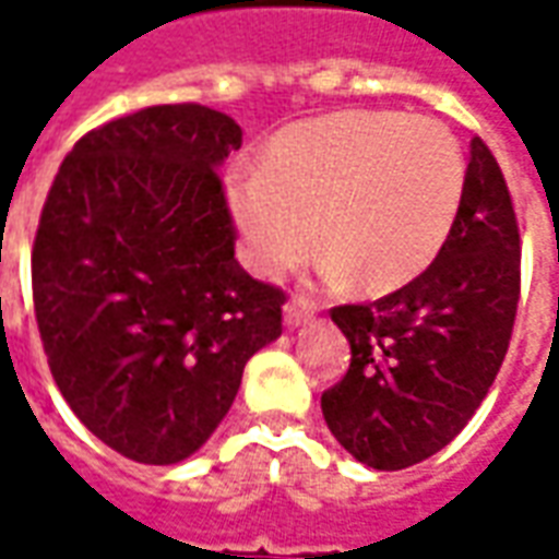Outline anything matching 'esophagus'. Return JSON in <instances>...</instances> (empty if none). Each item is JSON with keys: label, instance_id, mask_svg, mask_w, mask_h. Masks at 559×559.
I'll use <instances>...</instances> for the list:
<instances>
[{"label": "esophagus", "instance_id": "1", "mask_svg": "<svg viewBox=\"0 0 559 559\" xmlns=\"http://www.w3.org/2000/svg\"><path fill=\"white\" fill-rule=\"evenodd\" d=\"M314 317V308L305 302H287L284 305V326L287 329H296L302 326V323H308Z\"/></svg>", "mask_w": 559, "mask_h": 559}]
</instances>
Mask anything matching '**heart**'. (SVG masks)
<instances>
[{
	"label": "heart",
	"instance_id": "b5f03b06",
	"mask_svg": "<svg viewBox=\"0 0 559 559\" xmlns=\"http://www.w3.org/2000/svg\"><path fill=\"white\" fill-rule=\"evenodd\" d=\"M464 176L461 146L440 122L344 110L278 131L260 170L230 176L227 212L260 278L305 260L320 230L329 278L389 293L443 251Z\"/></svg>",
	"mask_w": 559,
	"mask_h": 559
}]
</instances>
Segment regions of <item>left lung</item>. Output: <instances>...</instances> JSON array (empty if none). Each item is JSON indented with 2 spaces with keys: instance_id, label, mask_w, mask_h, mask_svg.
<instances>
[{
  "instance_id": "1",
  "label": "left lung",
  "mask_w": 559,
  "mask_h": 559,
  "mask_svg": "<svg viewBox=\"0 0 559 559\" xmlns=\"http://www.w3.org/2000/svg\"><path fill=\"white\" fill-rule=\"evenodd\" d=\"M521 236L500 164L469 143L461 212L419 278L368 305L332 308L350 368L323 392L329 431L374 469L419 464L455 440L509 350Z\"/></svg>"
}]
</instances>
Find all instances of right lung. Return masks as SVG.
Returning <instances> with one entry per match:
<instances>
[{
	"label": "right lung",
	"mask_w": 559,
	"mask_h": 559,
	"mask_svg": "<svg viewBox=\"0 0 559 559\" xmlns=\"http://www.w3.org/2000/svg\"><path fill=\"white\" fill-rule=\"evenodd\" d=\"M239 146L212 107H146L83 134L44 200L32 299L50 374L140 464L194 455L281 335L284 293L233 257L218 167Z\"/></svg>",
	"instance_id": "add662e5"
}]
</instances>
